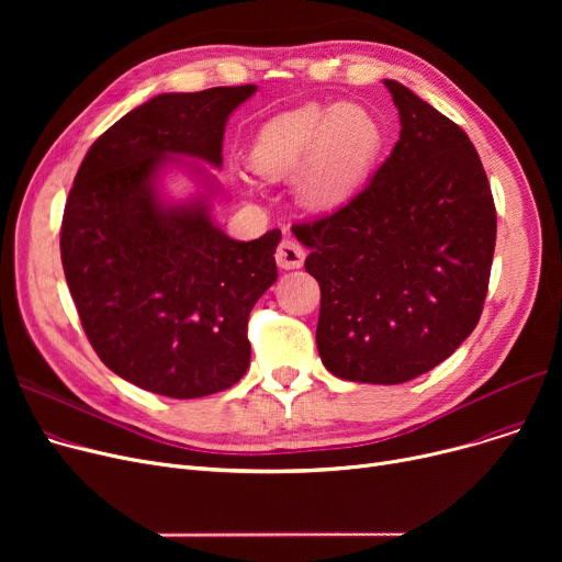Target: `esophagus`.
<instances>
[{
	"label": "esophagus",
	"mask_w": 562,
	"mask_h": 562,
	"mask_svg": "<svg viewBox=\"0 0 562 562\" xmlns=\"http://www.w3.org/2000/svg\"><path fill=\"white\" fill-rule=\"evenodd\" d=\"M276 261L280 269L284 271H291V269H301L303 261H305V250L301 248L299 241L293 239H284L278 250H276Z\"/></svg>",
	"instance_id": "34e87169"
}]
</instances>
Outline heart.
<instances>
[{"mask_svg":"<svg viewBox=\"0 0 562 562\" xmlns=\"http://www.w3.org/2000/svg\"><path fill=\"white\" fill-rule=\"evenodd\" d=\"M385 147V127L362 104L310 102L263 123L250 166L263 180L293 175V191L310 210H335L356 195Z\"/></svg>","mask_w":562,"mask_h":562,"instance_id":"obj_1","label":"heart"}]
</instances>
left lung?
<instances>
[{
  "instance_id": "1",
  "label": "left lung",
  "mask_w": 562,
  "mask_h": 562,
  "mask_svg": "<svg viewBox=\"0 0 562 562\" xmlns=\"http://www.w3.org/2000/svg\"><path fill=\"white\" fill-rule=\"evenodd\" d=\"M401 138L341 210L293 225L321 286L316 346L352 382L398 385L471 335L483 312L496 212L469 136L403 83L385 79Z\"/></svg>"
}]
</instances>
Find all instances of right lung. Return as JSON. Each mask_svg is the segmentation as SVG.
Listing matches in <instances>:
<instances>
[{"label": "right lung", "instance_id": "right-lung-1", "mask_svg": "<svg viewBox=\"0 0 562 562\" xmlns=\"http://www.w3.org/2000/svg\"><path fill=\"white\" fill-rule=\"evenodd\" d=\"M257 86L161 93L86 153L61 225V261L83 333L123 380L170 398L232 387L250 364L248 316L278 280L280 229L234 241L212 218L229 113ZM195 158V162H187ZM187 167L205 189L164 201L160 172Z\"/></svg>", "mask_w": 562, "mask_h": 562}]
</instances>
